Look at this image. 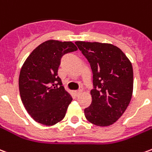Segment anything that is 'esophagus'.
Listing matches in <instances>:
<instances>
[{
	"label": "esophagus",
	"instance_id": "esophagus-1",
	"mask_svg": "<svg viewBox=\"0 0 152 152\" xmlns=\"http://www.w3.org/2000/svg\"><path fill=\"white\" fill-rule=\"evenodd\" d=\"M81 90H76V91H75V95L76 96H79L80 94H81Z\"/></svg>",
	"mask_w": 152,
	"mask_h": 152
}]
</instances>
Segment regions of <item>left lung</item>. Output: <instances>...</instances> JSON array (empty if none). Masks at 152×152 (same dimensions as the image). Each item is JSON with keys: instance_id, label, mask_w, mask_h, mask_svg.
I'll use <instances>...</instances> for the list:
<instances>
[{"instance_id": "1", "label": "left lung", "mask_w": 152, "mask_h": 152, "mask_svg": "<svg viewBox=\"0 0 152 152\" xmlns=\"http://www.w3.org/2000/svg\"><path fill=\"white\" fill-rule=\"evenodd\" d=\"M75 43L88 60L93 73L92 102L85 109V115L95 125H111L130 102L134 86L132 64L121 49L111 44Z\"/></svg>"}]
</instances>
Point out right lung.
<instances>
[{"label":"right lung","instance_id":"right-lung-1","mask_svg":"<svg viewBox=\"0 0 152 152\" xmlns=\"http://www.w3.org/2000/svg\"><path fill=\"white\" fill-rule=\"evenodd\" d=\"M77 50L71 41L47 40L28 56L18 80L23 104L33 118L44 125H53L63 120L72 98L58 76L61 58Z\"/></svg>","mask_w":152,"mask_h":152}]
</instances>
